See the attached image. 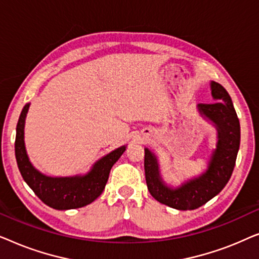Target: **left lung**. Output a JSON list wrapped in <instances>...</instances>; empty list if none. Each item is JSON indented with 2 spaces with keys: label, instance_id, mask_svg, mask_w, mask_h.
<instances>
[{
  "label": "left lung",
  "instance_id": "obj_1",
  "mask_svg": "<svg viewBox=\"0 0 259 259\" xmlns=\"http://www.w3.org/2000/svg\"><path fill=\"white\" fill-rule=\"evenodd\" d=\"M211 91L215 102L197 106L200 114L213 122L218 133L217 147L203 175L171 189L162 182L157 157L145 148L144 166L148 191L159 203L177 210H194L206 204L224 189L235 168L240 143L238 116L231 98L221 83L212 81Z\"/></svg>",
  "mask_w": 259,
  "mask_h": 259
}]
</instances>
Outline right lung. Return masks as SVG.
<instances>
[{
	"mask_svg": "<svg viewBox=\"0 0 259 259\" xmlns=\"http://www.w3.org/2000/svg\"><path fill=\"white\" fill-rule=\"evenodd\" d=\"M28 108L29 104L24 106L21 112L15 139V157L23 180L46 205L55 210H70L91 204L102 193L112 166L121 157L126 146L106 154L95 162L91 171L84 176H45L31 165L24 146V121Z\"/></svg>",
	"mask_w": 259,
	"mask_h": 259,
	"instance_id": "right-lung-1",
	"label": "right lung"
}]
</instances>
